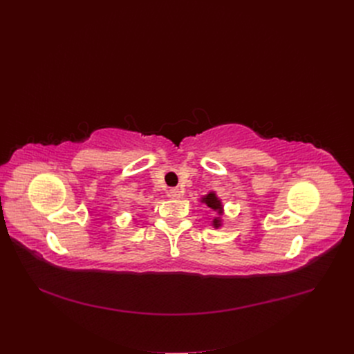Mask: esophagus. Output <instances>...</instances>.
<instances>
[{
  "label": "esophagus",
  "instance_id": "esophagus-1",
  "mask_svg": "<svg viewBox=\"0 0 354 354\" xmlns=\"http://www.w3.org/2000/svg\"><path fill=\"white\" fill-rule=\"evenodd\" d=\"M169 196L171 198H182L183 196V191L180 188H172L169 191Z\"/></svg>",
  "mask_w": 354,
  "mask_h": 354
}]
</instances>
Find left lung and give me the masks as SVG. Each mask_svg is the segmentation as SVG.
<instances>
[{"label":"left lung","instance_id":"obj_1","mask_svg":"<svg viewBox=\"0 0 354 354\" xmlns=\"http://www.w3.org/2000/svg\"><path fill=\"white\" fill-rule=\"evenodd\" d=\"M199 201L202 203H205V205L209 208L211 212H215V216L211 221V225L215 230L222 228V225H224V219H222V215H224V203H222V201L216 195V192L211 191L207 195H203Z\"/></svg>","mask_w":354,"mask_h":354}]
</instances>
